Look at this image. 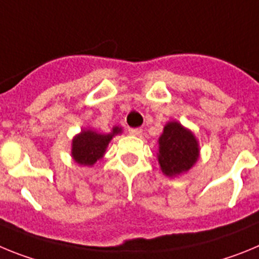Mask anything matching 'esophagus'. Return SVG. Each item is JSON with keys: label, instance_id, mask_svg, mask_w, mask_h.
Instances as JSON below:
<instances>
[{"label": "esophagus", "instance_id": "obj_1", "mask_svg": "<svg viewBox=\"0 0 259 259\" xmlns=\"http://www.w3.org/2000/svg\"><path fill=\"white\" fill-rule=\"evenodd\" d=\"M128 132H130L131 135H134V136H139V135H141L143 130H141V128H130Z\"/></svg>", "mask_w": 259, "mask_h": 259}]
</instances>
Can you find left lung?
Instances as JSON below:
<instances>
[{"label":"left lung","instance_id":"obj_1","mask_svg":"<svg viewBox=\"0 0 259 259\" xmlns=\"http://www.w3.org/2000/svg\"><path fill=\"white\" fill-rule=\"evenodd\" d=\"M158 162L162 172L168 178L187 172L200 157L198 141L192 131L179 122H168L158 139Z\"/></svg>","mask_w":259,"mask_h":259}]
</instances>
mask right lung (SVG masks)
<instances>
[{
    "label": "right lung",
    "mask_w": 259,
    "mask_h": 259,
    "mask_svg": "<svg viewBox=\"0 0 259 259\" xmlns=\"http://www.w3.org/2000/svg\"><path fill=\"white\" fill-rule=\"evenodd\" d=\"M122 134V128L113 127L110 134H98L93 130H83L72 139L71 155L80 166L92 167L102 159L109 143L115 135Z\"/></svg>",
    "instance_id": "add662e5"
}]
</instances>
